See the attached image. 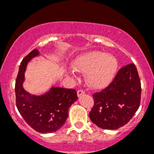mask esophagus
I'll use <instances>...</instances> for the list:
<instances>
[{
    "mask_svg": "<svg viewBox=\"0 0 154 154\" xmlns=\"http://www.w3.org/2000/svg\"><path fill=\"white\" fill-rule=\"evenodd\" d=\"M84 93H85V92H84L82 89H79V90L77 91V95H78V96H81L82 95H83Z\"/></svg>",
    "mask_w": 154,
    "mask_h": 154,
    "instance_id": "obj_1",
    "label": "esophagus"
}]
</instances>
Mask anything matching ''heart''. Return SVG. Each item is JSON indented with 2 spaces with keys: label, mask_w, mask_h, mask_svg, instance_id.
I'll return each mask as SVG.
<instances>
[{
  "label": "heart",
  "mask_w": 154,
  "mask_h": 154,
  "mask_svg": "<svg viewBox=\"0 0 154 154\" xmlns=\"http://www.w3.org/2000/svg\"><path fill=\"white\" fill-rule=\"evenodd\" d=\"M75 70L86 72V82L90 86L100 89L112 81L118 68L117 59L99 51H89L75 58Z\"/></svg>",
  "instance_id": "heart-1"
}]
</instances>
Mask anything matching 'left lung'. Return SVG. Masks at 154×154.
Instances as JSON below:
<instances>
[{"label": "left lung", "mask_w": 154, "mask_h": 154, "mask_svg": "<svg viewBox=\"0 0 154 154\" xmlns=\"http://www.w3.org/2000/svg\"><path fill=\"white\" fill-rule=\"evenodd\" d=\"M92 97L94 106L89 112L92 123L105 130H116L126 124L140 104L141 83L135 65L119 69L112 82Z\"/></svg>", "instance_id": "obj_1"}]
</instances>
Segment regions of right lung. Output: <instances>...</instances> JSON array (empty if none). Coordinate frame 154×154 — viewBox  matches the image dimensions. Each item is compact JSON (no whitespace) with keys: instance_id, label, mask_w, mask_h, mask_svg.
Instances as JSON below:
<instances>
[{"instance_id":"right-lung-1","label":"right lung","mask_w":154,"mask_h":154,"mask_svg":"<svg viewBox=\"0 0 154 154\" xmlns=\"http://www.w3.org/2000/svg\"><path fill=\"white\" fill-rule=\"evenodd\" d=\"M39 55L34 49L23 58L15 82L16 106L19 112L32 129L42 133H53L59 130L68 118L71 105L77 100V92L73 89L51 87L42 96H31L23 88L27 64Z\"/></svg>"}]
</instances>
